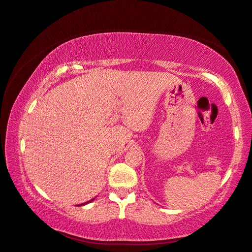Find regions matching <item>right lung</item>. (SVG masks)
<instances>
[{
	"mask_svg": "<svg viewBox=\"0 0 252 252\" xmlns=\"http://www.w3.org/2000/svg\"><path fill=\"white\" fill-rule=\"evenodd\" d=\"M93 200V199H92ZM92 200H90V201H88V202H91ZM88 202H85V203H88ZM85 203H81V205H79V206H83V205H85Z\"/></svg>",
	"mask_w": 252,
	"mask_h": 252,
	"instance_id": "1",
	"label": "right lung"
}]
</instances>
